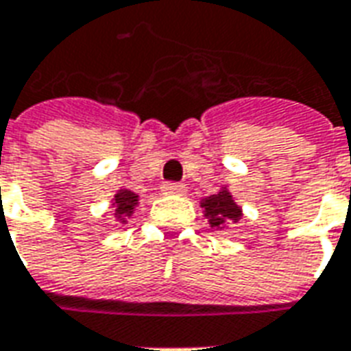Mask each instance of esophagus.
<instances>
[{
	"instance_id": "1",
	"label": "esophagus",
	"mask_w": 351,
	"mask_h": 351,
	"mask_svg": "<svg viewBox=\"0 0 351 351\" xmlns=\"http://www.w3.org/2000/svg\"><path fill=\"white\" fill-rule=\"evenodd\" d=\"M160 189L165 194H176V196H183L186 193V186L181 183H165Z\"/></svg>"
}]
</instances>
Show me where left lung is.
<instances>
[{
	"mask_svg": "<svg viewBox=\"0 0 351 351\" xmlns=\"http://www.w3.org/2000/svg\"><path fill=\"white\" fill-rule=\"evenodd\" d=\"M200 206L211 228H228L232 224H237L243 217L241 206L234 200L228 186H221L217 194L202 198Z\"/></svg>",
	"mask_w": 351,
	"mask_h": 351,
	"instance_id": "8db88e82",
	"label": "left lung"
}]
</instances>
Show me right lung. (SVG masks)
I'll list each match as a JSON object with an SVG mask.
<instances>
[{
	"label": "right lung",
	"mask_w": 351,
	"mask_h": 351,
	"mask_svg": "<svg viewBox=\"0 0 351 351\" xmlns=\"http://www.w3.org/2000/svg\"><path fill=\"white\" fill-rule=\"evenodd\" d=\"M112 207H114V217L116 222L119 224H127V219L132 217V213L136 211V206L140 204V196L136 193H132L129 189H119L114 198H112Z\"/></svg>",
	"instance_id": "right-lung-1"
}]
</instances>
